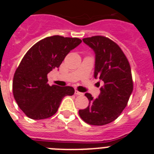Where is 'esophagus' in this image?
Returning <instances> with one entry per match:
<instances>
[{
  "mask_svg": "<svg viewBox=\"0 0 154 154\" xmlns=\"http://www.w3.org/2000/svg\"><path fill=\"white\" fill-rule=\"evenodd\" d=\"M75 95H77V96H83V95H84V94L82 93V92H79L78 90L75 91Z\"/></svg>",
  "mask_w": 154,
  "mask_h": 154,
  "instance_id": "34e87169",
  "label": "esophagus"
}]
</instances>
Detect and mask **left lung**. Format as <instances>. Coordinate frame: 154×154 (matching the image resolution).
I'll return each mask as SVG.
<instances>
[{
	"label": "left lung",
	"mask_w": 154,
	"mask_h": 154,
	"mask_svg": "<svg viewBox=\"0 0 154 154\" xmlns=\"http://www.w3.org/2000/svg\"><path fill=\"white\" fill-rule=\"evenodd\" d=\"M82 40L96 53L94 77L104 85L97 99L85 94L89 106L79 114L88 124L103 126L117 119L127 106L133 89L131 68L120 47L107 37L96 35Z\"/></svg>",
	"instance_id": "8db88e82"
}]
</instances>
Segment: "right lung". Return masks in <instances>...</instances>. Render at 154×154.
<instances>
[{
  "label": "right lung",
  "mask_w": 154,
  "mask_h": 154,
  "mask_svg": "<svg viewBox=\"0 0 154 154\" xmlns=\"http://www.w3.org/2000/svg\"><path fill=\"white\" fill-rule=\"evenodd\" d=\"M82 42L78 38L53 35L38 42L27 51L14 75L13 95L19 108L32 119L56 113L62 99L72 96L71 86L48 84V73L60 66L65 56Z\"/></svg>",
  "instance_id": "obj_1"
}]
</instances>
